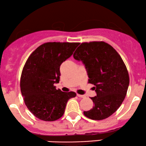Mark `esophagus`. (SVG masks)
<instances>
[{"label":"esophagus","instance_id":"esophagus-1","mask_svg":"<svg viewBox=\"0 0 146 146\" xmlns=\"http://www.w3.org/2000/svg\"><path fill=\"white\" fill-rule=\"evenodd\" d=\"M77 95H78V97H79V98H85V95H83L77 94Z\"/></svg>","mask_w":146,"mask_h":146}]
</instances>
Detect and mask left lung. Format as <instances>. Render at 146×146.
Returning <instances> with one entry per match:
<instances>
[{
	"instance_id": "1",
	"label": "left lung",
	"mask_w": 146,
	"mask_h": 146,
	"mask_svg": "<svg viewBox=\"0 0 146 146\" xmlns=\"http://www.w3.org/2000/svg\"><path fill=\"white\" fill-rule=\"evenodd\" d=\"M73 58L82 61L94 84L97 95L91 98L94 106L84 114L93 120H102L112 115L124 100L129 86V75L123 60L113 46L104 42H84Z\"/></svg>"
}]
</instances>
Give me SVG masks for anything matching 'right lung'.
<instances>
[{"mask_svg":"<svg viewBox=\"0 0 146 146\" xmlns=\"http://www.w3.org/2000/svg\"><path fill=\"white\" fill-rule=\"evenodd\" d=\"M77 42H46L30 55L22 71L21 90L25 105L40 119L56 121L64 115L68 100L75 92L57 90L60 65L73 55Z\"/></svg>","mask_w":146,"mask_h":146,"instance_id":"add662e5","label":"right lung"}]
</instances>
